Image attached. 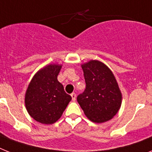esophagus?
I'll list each match as a JSON object with an SVG mask.
<instances>
[{"mask_svg":"<svg viewBox=\"0 0 152 152\" xmlns=\"http://www.w3.org/2000/svg\"><path fill=\"white\" fill-rule=\"evenodd\" d=\"M71 98H72V101L75 102V100H76V94L75 93V92H73V93H71Z\"/></svg>","mask_w":152,"mask_h":152,"instance_id":"esophagus-1","label":"esophagus"}]
</instances>
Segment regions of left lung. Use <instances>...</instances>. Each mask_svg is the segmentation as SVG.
<instances>
[{"label": "left lung", "instance_id": "1", "mask_svg": "<svg viewBox=\"0 0 152 152\" xmlns=\"http://www.w3.org/2000/svg\"><path fill=\"white\" fill-rule=\"evenodd\" d=\"M81 67L86 87L77 96V102L92 122L110 120L120 110L122 99L113 74L106 65L98 61H89Z\"/></svg>", "mask_w": 152, "mask_h": 152}]
</instances>
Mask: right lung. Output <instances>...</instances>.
<instances>
[{
    "label": "right lung",
    "mask_w": 152,
    "mask_h": 152,
    "mask_svg": "<svg viewBox=\"0 0 152 152\" xmlns=\"http://www.w3.org/2000/svg\"><path fill=\"white\" fill-rule=\"evenodd\" d=\"M61 66L50 64L35 75L26 91V110L36 121L51 124L61 118L71 100L57 80Z\"/></svg>",
    "instance_id": "right-lung-1"
}]
</instances>
